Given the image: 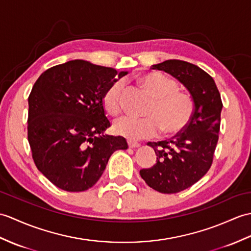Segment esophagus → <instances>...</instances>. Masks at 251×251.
Returning <instances> with one entry per match:
<instances>
[{
    "instance_id": "obj_1",
    "label": "esophagus",
    "mask_w": 251,
    "mask_h": 251,
    "mask_svg": "<svg viewBox=\"0 0 251 251\" xmlns=\"http://www.w3.org/2000/svg\"><path fill=\"white\" fill-rule=\"evenodd\" d=\"M127 143H128V147H129L130 149H137L140 147V143H138L136 141H131V140H128Z\"/></svg>"
}]
</instances>
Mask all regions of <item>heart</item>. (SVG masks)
Wrapping results in <instances>:
<instances>
[{
	"instance_id": "obj_1",
	"label": "heart",
	"mask_w": 251,
	"mask_h": 251,
	"mask_svg": "<svg viewBox=\"0 0 251 251\" xmlns=\"http://www.w3.org/2000/svg\"><path fill=\"white\" fill-rule=\"evenodd\" d=\"M140 82L154 99L147 110V116H124L113 125L116 135L129 140L151 138L161 129L166 136L182 132L194 115L195 102L188 93L177 91L176 81L157 73L140 78ZM124 81L119 79L103 93L102 103L107 111L116 116L123 111Z\"/></svg>"
}]
</instances>
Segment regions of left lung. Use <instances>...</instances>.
<instances>
[{
	"label": "left lung",
	"instance_id": "left-lung-1",
	"mask_svg": "<svg viewBox=\"0 0 251 251\" xmlns=\"http://www.w3.org/2000/svg\"><path fill=\"white\" fill-rule=\"evenodd\" d=\"M151 68L177 79L195 102L194 115L182 132L170 140L148 143L155 151L156 164L140 170L151 188L161 194H176L197 183L211 168L223 102L214 79L194 64L168 60Z\"/></svg>",
	"mask_w": 251,
	"mask_h": 251
}]
</instances>
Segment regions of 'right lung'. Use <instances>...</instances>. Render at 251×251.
<instances>
[{
  "mask_svg": "<svg viewBox=\"0 0 251 251\" xmlns=\"http://www.w3.org/2000/svg\"><path fill=\"white\" fill-rule=\"evenodd\" d=\"M127 75L83 60L47 69L28 96L27 140L38 170L63 190L93 187L125 138L103 135L110 127L102 96Z\"/></svg>",
  "mask_w": 251,
  "mask_h": 251,
  "instance_id": "right-lung-1",
  "label": "right lung"
}]
</instances>
